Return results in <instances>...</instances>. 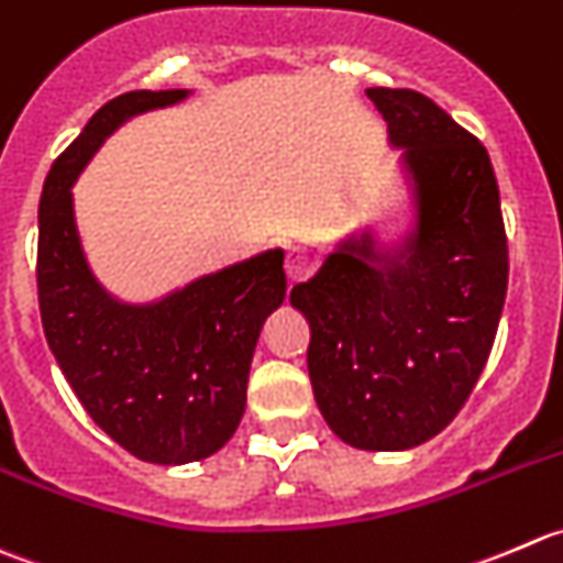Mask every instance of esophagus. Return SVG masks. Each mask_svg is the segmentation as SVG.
<instances>
[{
	"label": "esophagus",
	"instance_id": "esophagus-1",
	"mask_svg": "<svg viewBox=\"0 0 563 563\" xmlns=\"http://www.w3.org/2000/svg\"><path fill=\"white\" fill-rule=\"evenodd\" d=\"M284 271H287L289 282L303 279V276L311 271V257L303 252V249H289L287 260H284Z\"/></svg>",
	"mask_w": 563,
	"mask_h": 563
}]
</instances>
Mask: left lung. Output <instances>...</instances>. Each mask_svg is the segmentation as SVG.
<instances>
[{
  "label": "left lung",
  "instance_id": "8db88e82",
  "mask_svg": "<svg viewBox=\"0 0 563 563\" xmlns=\"http://www.w3.org/2000/svg\"><path fill=\"white\" fill-rule=\"evenodd\" d=\"M402 150L413 224L394 249L344 238L289 303L309 320L317 408L344 443L405 452L460 413L493 350L509 282L500 197L476 136L413 90H366Z\"/></svg>",
  "mask_w": 563,
  "mask_h": 563
}]
</instances>
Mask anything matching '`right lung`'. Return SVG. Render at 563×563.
<instances>
[{
	"label": "right lung",
	"mask_w": 563,
	"mask_h": 563,
	"mask_svg": "<svg viewBox=\"0 0 563 563\" xmlns=\"http://www.w3.org/2000/svg\"><path fill=\"white\" fill-rule=\"evenodd\" d=\"M186 98L188 90H136L100 106L54 161L37 208V300L48 347L95 424L158 465L197 463L235 435L260 331L287 295L282 249L150 303H125L95 279L76 227V177L122 122Z\"/></svg>",
	"instance_id": "1"
}]
</instances>
